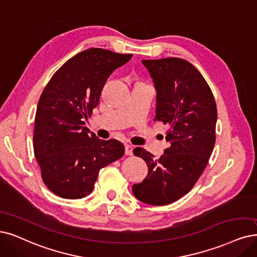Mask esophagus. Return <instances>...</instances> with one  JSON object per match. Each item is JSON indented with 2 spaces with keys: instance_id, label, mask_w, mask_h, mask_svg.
I'll return each mask as SVG.
<instances>
[{
  "instance_id": "34e87169",
  "label": "esophagus",
  "mask_w": 257,
  "mask_h": 257,
  "mask_svg": "<svg viewBox=\"0 0 257 257\" xmlns=\"http://www.w3.org/2000/svg\"><path fill=\"white\" fill-rule=\"evenodd\" d=\"M125 154L127 156H132V154H134V147H132V145L130 144L125 145Z\"/></svg>"
}]
</instances>
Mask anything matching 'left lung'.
I'll return each mask as SVG.
<instances>
[{
  "mask_svg": "<svg viewBox=\"0 0 257 257\" xmlns=\"http://www.w3.org/2000/svg\"><path fill=\"white\" fill-rule=\"evenodd\" d=\"M157 90L156 120L169 126L168 148L159 160L141 147L148 175L134 184L140 201L167 205L186 195L198 181L213 153L217 108L207 82L195 66L181 58L142 60Z\"/></svg>",
  "mask_w": 257,
  "mask_h": 257,
  "instance_id": "obj_1",
  "label": "left lung"
}]
</instances>
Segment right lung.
Returning a JSON list of instances; mask_svg holds the SVG:
<instances>
[{"label":"right lung","mask_w":257,"mask_h":257,"mask_svg":"<svg viewBox=\"0 0 257 257\" xmlns=\"http://www.w3.org/2000/svg\"><path fill=\"white\" fill-rule=\"evenodd\" d=\"M131 54L89 49L57 71L38 102L34 153L44 184L64 199L91 194L99 170L118 160L125 147L117 140H100L83 127L98 106L109 76L131 59Z\"/></svg>","instance_id":"obj_1"}]
</instances>
